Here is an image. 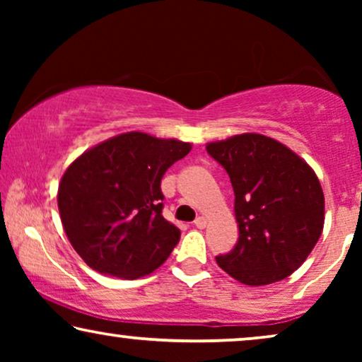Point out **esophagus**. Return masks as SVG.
Masks as SVG:
<instances>
[{
  "instance_id": "esophagus-1",
  "label": "esophagus",
  "mask_w": 362,
  "mask_h": 362,
  "mask_svg": "<svg viewBox=\"0 0 362 362\" xmlns=\"http://www.w3.org/2000/svg\"><path fill=\"white\" fill-rule=\"evenodd\" d=\"M194 226L197 227V229H204V227L207 226V219L206 217H197V219L194 221Z\"/></svg>"
}]
</instances>
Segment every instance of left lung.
<instances>
[{"label":"left lung","mask_w":362,"mask_h":362,"mask_svg":"<svg viewBox=\"0 0 362 362\" xmlns=\"http://www.w3.org/2000/svg\"><path fill=\"white\" fill-rule=\"evenodd\" d=\"M206 150L230 177L239 240L217 265L244 285L293 274L318 242L325 196L315 171L274 138L244 133Z\"/></svg>","instance_id":"8db88e82"}]
</instances>
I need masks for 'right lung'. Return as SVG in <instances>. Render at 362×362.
Segmentation results:
<instances>
[{
    "mask_svg": "<svg viewBox=\"0 0 362 362\" xmlns=\"http://www.w3.org/2000/svg\"><path fill=\"white\" fill-rule=\"evenodd\" d=\"M189 151V143L130 132L93 146L67 168L59 212L90 269L135 280L170 257L181 232L161 214V180Z\"/></svg>",
    "mask_w": 362,
    "mask_h": 362,
    "instance_id": "obj_1",
    "label": "right lung"
}]
</instances>
